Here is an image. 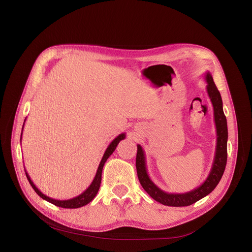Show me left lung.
Segmentation results:
<instances>
[{
    "label": "left lung",
    "instance_id": "left-lung-1",
    "mask_svg": "<svg viewBox=\"0 0 252 252\" xmlns=\"http://www.w3.org/2000/svg\"><path fill=\"white\" fill-rule=\"evenodd\" d=\"M205 81L207 83L206 89H207V94L213 107V117H215V123L217 129V145L215 158H213L210 172L207 179L204 181V183H202L199 187L191 190V191H188L185 193H169L164 191L161 188H158L149 178L146 167L145 152L141 145L138 144L135 166L141 185L145 191H146L152 199L166 206L182 207V206H189L197 202L199 200L203 199L204 196L208 195L212 190L217 187L219 182L223 177L227 163V120L223 111L222 97H220V91L218 90L215 82H213L212 75L209 71L205 74Z\"/></svg>",
    "mask_w": 252,
    "mask_h": 252
}]
</instances>
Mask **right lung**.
I'll return each instance as SVG.
<instances>
[{
  "label": "right lung",
  "mask_w": 252,
  "mask_h": 252,
  "mask_svg": "<svg viewBox=\"0 0 252 252\" xmlns=\"http://www.w3.org/2000/svg\"><path fill=\"white\" fill-rule=\"evenodd\" d=\"M25 123V121H24ZM23 128H24V124H23ZM23 128H22V133H23ZM22 133H21V140H22ZM126 134L125 133H121L119 134L116 139H114L109 145L107 149H106L105 154L101 159L100 162V165H98L97 167V170H96V173H95V177L93 181V183L89 185V187L85 190V191H83L81 194H79L78 196H74L72 197V199H69V200H56V199H52V197H49L47 196L46 194L42 193L39 189H37V187L33 184V182L32 181V179H30L29 174L26 172L25 170V173H26V177H27V180L29 181L30 185H32V187L34 189V191L39 194L43 200L47 201L53 205L56 206H59V207H62V208H80V207H83V206L87 205L88 203H90L91 201H93L94 199V196L96 195L98 189H100V185H101V181H102V170H103V167L106 163V161H107V158L112 155V152L116 150L118 144L120 143V141L124 140L125 139Z\"/></svg>",
  "instance_id": "1"
}]
</instances>
